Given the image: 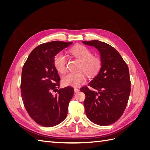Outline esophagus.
<instances>
[{"instance_id":"34e87169","label":"esophagus","mask_w":150,"mask_h":150,"mask_svg":"<svg viewBox=\"0 0 150 150\" xmlns=\"http://www.w3.org/2000/svg\"><path fill=\"white\" fill-rule=\"evenodd\" d=\"M78 92H79V89H78V88H74V93H78Z\"/></svg>"}]
</instances>
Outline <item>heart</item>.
Listing matches in <instances>:
<instances>
[{
	"label": "heart",
	"instance_id": "obj_1",
	"mask_svg": "<svg viewBox=\"0 0 150 150\" xmlns=\"http://www.w3.org/2000/svg\"><path fill=\"white\" fill-rule=\"evenodd\" d=\"M70 53L81 63L79 70L83 71L88 76L96 74L101 66V61L98 56H93L92 52L84 46H76L72 48ZM54 65L56 69L61 73L66 70V59L62 53H58L54 59ZM86 81L83 72L77 73H67L62 76V83L65 86L78 88Z\"/></svg>",
	"mask_w": 150,
	"mask_h": 150
}]
</instances>
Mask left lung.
I'll use <instances>...</instances> for the list:
<instances>
[{
    "label": "left lung",
    "mask_w": 150,
    "mask_h": 150,
    "mask_svg": "<svg viewBox=\"0 0 150 150\" xmlns=\"http://www.w3.org/2000/svg\"><path fill=\"white\" fill-rule=\"evenodd\" d=\"M83 43L96 48L101 66L98 74L87 86L81 88L88 118L100 126L114 123L123 114L131 91L128 67L116 50L105 42L94 40Z\"/></svg>",
    "instance_id": "8db88e82"
}]
</instances>
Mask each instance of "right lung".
<instances>
[{"mask_svg":"<svg viewBox=\"0 0 150 150\" xmlns=\"http://www.w3.org/2000/svg\"><path fill=\"white\" fill-rule=\"evenodd\" d=\"M72 44L62 41L44 43L30 52L22 68L21 96L28 114L42 126H56L67 115L74 95L70 86L58 90L60 77L54 65L56 54ZM58 92L53 95L52 91Z\"/></svg>","mask_w":150,"mask_h":150,"instance_id":"right-lung-1","label":"right lung"}]
</instances>
